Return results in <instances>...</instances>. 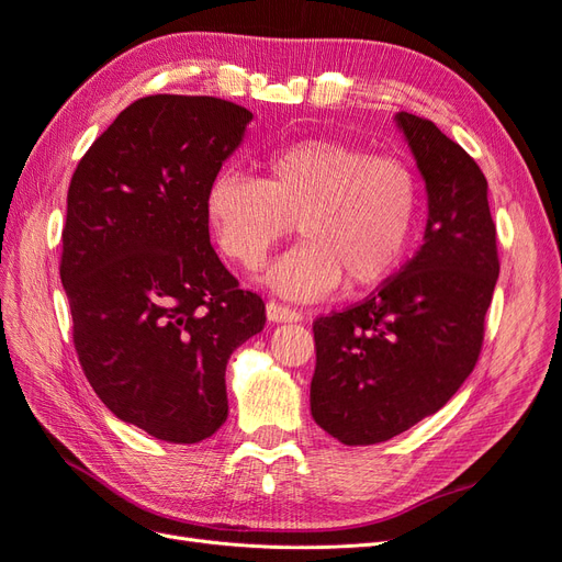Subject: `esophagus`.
I'll list each match as a JSON object with an SVG mask.
<instances>
[{
    "label": "esophagus",
    "mask_w": 562,
    "mask_h": 562,
    "mask_svg": "<svg viewBox=\"0 0 562 562\" xmlns=\"http://www.w3.org/2000/svg\"><path fill=\"white\" fill-rule=\"evenodd\" d=\"M267 318L281 323V321H302V312L291 307V304H281L277 300L267 302Z\"/></svg>",
    "instance_id": "obj_1"
}]
</instances>
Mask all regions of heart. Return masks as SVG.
Masks as SVG:
<instances>
[{"label": "heart", "mask_w": 562, "mask_h": 562, "mask_svg": "<svg viewBox=\"0 0 562 562\" xmlns=\"http://www.w3.org/2000/svg\"><path fill=\"white\" fill-rule=\"evenodd\" d=\"M262 178L220 171L206 192V223L227 260L260 267L285 236L302 241L267 271L291 297H318L339 283L361 293L389 279L413 244L422 187L401 159L337 138H307L267 151Z\"/></svg>", "instance_id": "heart-1"}]
</instances>
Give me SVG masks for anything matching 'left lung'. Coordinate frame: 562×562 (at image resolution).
<instances>
[{
  "label": "left lung",
  "mask_w": 562,
  "mask_h": 562,
  "mask_svg": "<svg viewBox=\"0 0 562 562\" xmlns=\"http://www.w3.org/2000/svg\"><path fill=\"white\" fill-rule=\"evenodd\" d=\"M396 122L427 182L424 244L363 302L314 321L312 415L345 446L382 443L454 396L481 356L499 277L479 164L429 119Z\"/></svg>",
  "instance_id": "obj_1"
}]
</instances>
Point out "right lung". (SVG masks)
I'll return each instance as SVG.
<instances>
[{
    "instance_id": "obj_1",
    "label": "right lung",
    "mask_w": 562,
    "mask_h": 562,
    "mask_svg": "<svg viewBox=\"0 0 562 562\" xmlns=\"http://www.w3.org/2000/svg\"><path fill=\"white\" fill-rule=\"evenodd\" d=\"M250 119L223 98H138L67 190L60 281L83 375L119 419L171 443L223 427L229 356L267 321L206 223L209 187Z\"/></svg>"
}]
</instances>
